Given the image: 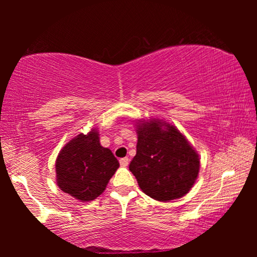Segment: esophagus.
<instances>
[{
    "label": "esophagus",
    "instance_id": "obj_1",
    "mask_svg": "<svg viewBox=\"0 0 257 257\" xmlns=\"http://www.w3.org/2000/svg\"><path fill=\"white\" fill-rule=\"evenodd\" d=\"M128 163H129V159L128 158L120 159V165H121V167H127Z\"/></svg>",
    "mask_w": 257,
    "mask_h": 257
}]
</instances>
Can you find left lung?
<instances>
[{
    "instance_id": "obj_1",
    "label": "left lung",
    "mask_w": 257,
    "mask_h": 257,
    "mask_svg": "<svg viewBox=\"0 0 257 257\" xmlns=\"http://www.w3.org/2000/svg\"><path fill=\"white\" fill-rule=\"evenodd\" d=\"M137 152L129 164L141 189L168 202L188 193L197 179L199 158L175 125L163 120L139 121Z\"/></svg>"
}]
</instances>
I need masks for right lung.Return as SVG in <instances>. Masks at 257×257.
I'll use <instances>...</instances> for the list:
<instances>
[{
  "label": "right lung",
  "mask_w": 257,
  "mask_h": 257,
  "mask_svg": "<svg viewBox=\"0 0 257 257\" xmlns=\"http://www.w3.org/2000/svg\"><path fill=\"white\" fill-rule=\"evenodd\" d=\"M119 168L112 152L99 144L96 129L79 134L63 147L56 158L59 188L81 202H90L106 188Z\"/></svg>",
  "instance_id": "1"
}]
</instances>
